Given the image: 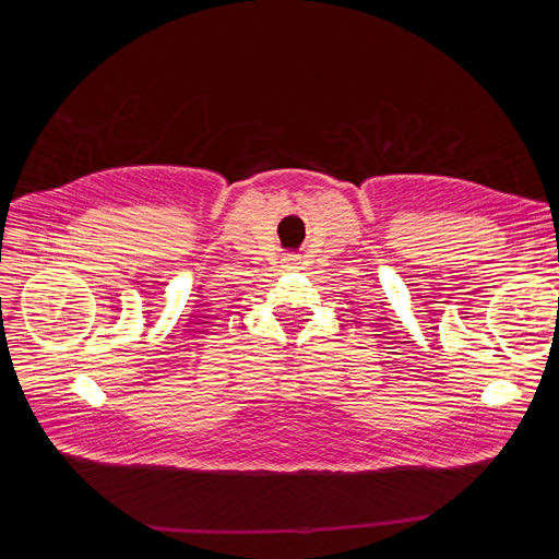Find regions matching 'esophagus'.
Listing matches in <instances>:
<instances>
[{
	"label": "esophagus",
	"instance_id": "obj_1",
	"mask_svg": "<svg viewBox=\"0 0 559 559\" xmlns=\"http://www.w3.org/2000/svg\"><path fill=\"white\" fill-rule=\"evenodd\" d=\"M285 265H287L289 270H298V265H300V257H296V254H287V257H285Z\"/></svg>",
	"mask_w": 559,
	"mask_h": 559
}]
</instances>
